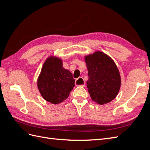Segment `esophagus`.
<instances>
[{
	"mask_svg": "<svg viewBox=\"0 0 150 150\" xmlns=\"http://www.w3.org/2000/svg\"><path fill=\"white\" fill-rule=\"evenodd\" d=\"M75 84L76 86H83L84 87L85 86V82H84V80L82 78H79L78 79H77L76 80V82H75Z\"/></svg>",
	"mask_w": 150,
	"mask_h": 150,
	"instance_id": "1",
	"label": "esophagus"
}]
</instances>
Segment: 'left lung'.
I'll return each instance as SVG.
<instances>
[{"mask_svg":"<svg viewBox=\"0 0 150 150\" xmlns=\"http://www.w3.org/2000/svg\"><path fill=\"white\" fill-rule=\"evenodd\" d=\"M89 79L87 87L93 100L99 104L111 102L118 94L121 76L112 59L101 51L85 56Z\"/></svg>","mask_w":150,"mask_h":150,"instance_id":"left-lung-1","label":"left lung"}]
</instances>
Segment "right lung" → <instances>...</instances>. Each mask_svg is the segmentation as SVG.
<instances>
[{"mask_svg": "<svg viewBox=\"0 0 150 150\" xmlns=\"http://www.w3.org/2000/svg\"><path fill=\"white\" fill-rule=\"evenodd\" d=\"M74 82L71 72L63 67L61 59L51 56L44 63L38 79V87L45 100L59 104L69 96Z\"/></svg>", "mask_w": 150, "mask_h": 150, "instance_id": "1", "label": "right lung"}]
</instances>
